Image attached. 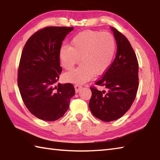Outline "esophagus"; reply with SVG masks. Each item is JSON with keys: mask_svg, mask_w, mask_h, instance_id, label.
<instances>
[{"mask_svg": "<svg viewBox=\"0 0 160 160\" xmlns=\"http://www.w3.org/2000/svg\"><path fill=\"white\" fill-rule=\"evenodd\" d=\"M75 90H76V93H78L79 92V91L82 89V87H81L80 85H79V84H76V85H75Z\"/></svg>", "mask_w": 160, "mask_h": 160, "instance_id": "34e87169", "label": "esophagus"}]
</instances>
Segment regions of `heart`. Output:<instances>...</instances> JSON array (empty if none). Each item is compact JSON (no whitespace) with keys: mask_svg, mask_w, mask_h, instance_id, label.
Masks as SVG:
<instances>
[{"mask_svg":"<svg viewBox=\"0 0 160 160\" xmlns=\"http://www.w3.org/2000/svg\"><path fill=\"white\" fill-rule=\"evenodd\" d=\"M114 37L108 32L86 30L78 33L71 41V46L59 50V58L67 71L73 69L80 62L79 67L66 73L64 79L72 83L83 84L93 74H103L112 65L116 52Z\"/></svg>","mask_w":160,"mask_h":160,"instance_id":"obj_1","label":"heart"}]
</instances>
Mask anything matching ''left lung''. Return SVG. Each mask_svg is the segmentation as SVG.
<instances>
[{
    "label": "left lung",
    "instance_id": "1",
    "mask_svg": "<svg viewBox=\"0 0 160 160\" xmlns=\"http://www.w3.org/2000/svg\"><path fill=\"white\" fill-rule=\"evenodd\" d=\"M117 42L116 58L110 67L96 84L106 88L91 87V112L98 119L109 122L121 118L135 99L139 85V64L135 52L123 34L111 27Z\"/></svg>",
    "mask_w": 160,
    "mask_h": 160
}]
</instances>
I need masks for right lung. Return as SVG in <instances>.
Wrapping results in <instances>:
<instances>
[{
	"label": "right lung",
	"instance_id": "right-lung-1",
	"mask_svg": "<svg viewBox=\"0 0 160 160\" xmlns=\"http://www.w3.org/2000/svg\"><path fill=\"white\" fill-rule=\"evenodd\" d=\"M73 27H46L31 36L21 53L18 86L24 104L36 117L53 121L62 117L75 94L73 84H55L62 68L59 50Z\"/></svg>",
	"mask_w": 160,
	"mask_h": 160
}]
</instances>
